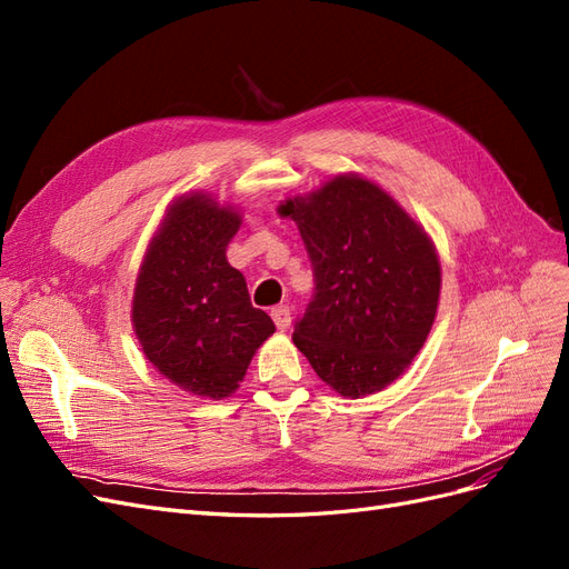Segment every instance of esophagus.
<instances>
[{
    "instance_id": "obj_1",
    "label": "esophagus",
    "mask_w": 569,
    "mask_h": 569,
    "mask_svg": "<svg viewBox=\"0 0 569 569\" xmlns=\"http://www.w3.org/2000/svg\"><path fill=\"white\" fill-rule=\"evenodd\" d=\"M270 316H272V320H274V325H278V330H289V325H291V311H289V306H274L272 311H270Z\"/></svg>"
}]
</instances>
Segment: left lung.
<instances>
[{
  "instance_id": "obj_1",
  "label": "left lung",
  "mask_w": 569,
  "mask_h": 569,
  "mask_svg": "<svg viewBox=\"0 0 569 569\" xmlns=\"http://www.w3.org/2000/svg\"><path fill=\"white\" fill-rule=\"evenodd\" d=\"M280 213L297 220L316 280L291 335L297 349L341 396L382 391L432 330L441 287L432 242L363 178L339 176Z\"/></svg>"
}]
</instances>
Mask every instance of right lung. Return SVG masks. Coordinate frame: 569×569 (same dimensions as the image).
I'll list each match as a JSON object with an SVG mask.
<instances>
[{"label": "right lung", "instance_id": "add662e5", "mask_svg": "<svg viewBox=\"0 0 569 569\" xmlns=\"http://www.w3.org/2000/svg\"><path fill=\"white\" fill-rule=\"evenodd\" d=\"M239 213L203 197L178 199L137 278L132 322L149 363L180 389L226 399L274 322L251 306L244 274L226 258Z\"/></svg>", "mask_w": 569, "mask_h": 569}]
</instances>
